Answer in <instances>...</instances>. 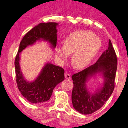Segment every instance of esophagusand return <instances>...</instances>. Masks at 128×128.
Wrapping results in <instances>:
<instances>
[{"label": "esophagus", "instance_id": "esophagus-1", "mask_svg": "<svg viewBox=\"0 0 128 128\" xmlns=\"http://www.w3.org/2000/svg\"><path fill=\"white\" fill-rule=\"evenodd\" d=\"M65 77H66V79H68V80H70V78H71V76H70V74H67V73H66V74H65Z\"/></svg>", "mask_w": 128, "mask_h": 128}]
</instances>
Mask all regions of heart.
<instances>
[{
  "label": "heart",
  "mask_w": 128,
  "mask_h": 128,
  "mask_svg": "<svg viewBox=\"0 0 128 128\" xmlns=\"http://www.w3.org/2000/svg\"><path fill=\"white\" fill-rule=\"evenodd\" d=\"M102 46L101 38L93 32L80 30L70 34L64 41V46L56 50V56L61 62L67 59L72 54V63L77 69H82L90 63L100 51Z\"/></svg>",
  "instance_id": "obj_1"
}]
</instances>
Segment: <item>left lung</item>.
<instances>
[{"instance_id": "left-lung-1", "label": "left lung", "mask_w": 128, "mask_h": 128, "mask_svg": "<svg viewBox=\"0 0 128 128\" xmlns=\"http://www.w3.org/2000/svg\"><path fill=\"white\" fill-rule=\"evenodd\" d=\"M117 65L116 54L109 40L108 49L103 52L96 63L72 75V102L74 109L82 114H90L104 105L114 90ZM97 74L103 77V84L94 92H90L87 88L86 82Z\"/></svg>"}]
</instances>
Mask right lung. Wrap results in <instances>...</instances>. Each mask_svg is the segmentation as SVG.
I'll return each instance as SVG.
<instances>
[{
	"label": "right lung",
	"mask_w": 128,
	"mask_h": 128,
	"mask_svg": "<svg viewBox=\"0 0 128 128\" xmlns=\"http://www.w3.org/2000/svg\"><path fill=\"white\" fill-rule=\"evenodd\" d=\"M57 23H42L28 32L20 42L15 60V73L18 89L24 97L33 104H38L50 100L54 89L64 80V70L58 66L46 62L35 80H26L20 65V53L36 42L45 41L54 49L57 42Z\"/></svg>",
	"instance_id": "1"
}]
</instances>
